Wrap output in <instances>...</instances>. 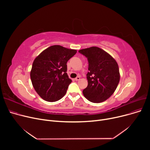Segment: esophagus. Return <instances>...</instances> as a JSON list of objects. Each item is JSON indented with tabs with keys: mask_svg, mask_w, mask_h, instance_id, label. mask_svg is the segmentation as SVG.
<instances>
[{
	"mask_svg": "<svg viewBox=\"0 0 150 150\" xmlns=\"http://www.w3.org/2000/svg\"><path fill=\"white\" fill-rule=\"evenodd\" d=\"M80 80V76H77L75 79V81H79Z\"/></svg>",
	"mask_w": 150,
	"mask_h": 150,
	"instance_id": "obj_1",
	"label": "esophagus"
}]
</instances>
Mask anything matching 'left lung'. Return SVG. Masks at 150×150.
<instances>
[{
  "mask_svg": "<svg viewBox=\"0 0 150 150\" xmlns=\"http://www.w3.org/2000/svg\"><path fill=\"white\" fill-rule=\"evenodd\" d=\"M78 52L88 58V85L83 91L84 96L92 103H101L111 97L120 81L119 66L105 50L97 47L81 49Z\"/></svg>",
  "mask_w": 150,
  "mask_h": 150,
  "instance_id": "8db88e82",
  "label": "left lung"
}]
</instances>
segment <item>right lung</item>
I'll return each instance as SVG.
<instances>
[{
	"label": "right lung",
	"instance_id": "add662e5",
	"mask_svg": "<svg viewBox=\"0 0 150 150\" xmlns=\"http://www.w3.org/2000/svg\"><path fill=\"white\" fill-rule=\"evenodd\" d=\"M76 50L54 45L42 51L35 59L30 72L33 86L38 95L49 102L65 96L72 82L67 72V62Z\"/></svg>",
	"mask_w": 150,
	"mask_h": 150
}]
</instances>
